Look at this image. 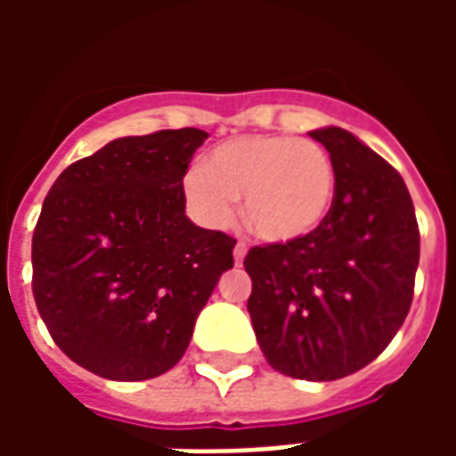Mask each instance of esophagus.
<instances>
[{
	"instance_id": "1",
	"label": "esophagus",
	"mask_w": 456,
	"mask_h": 456,
	"mask_svg": "<svg viewBox=\"0 0 456 456\" xmlns=\"http://www.w3.org/2000/svg\"><path fill=\"white\" fill-rule=\"evenodd\" d=\"M247 244H244V241H237V247H234V264H241V261H244V256H247Z\"/></svg>"
}]
</instances>
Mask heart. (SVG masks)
I'll list each match as a JSON object with an SVG mask.
<instances>
[{"label": "heart", "mask_w": 456, "mask_h": 456, "mask_svg": "<svg viewBox=\"0 0 456 456\" xmlns=\"http://www.w3.org/2000/svg\"><path fill=\"white\" fill-rule=\"evenodd\" d=\"M335 160L317 141L256 134L219 143L183 178L190 215L208 229L234 222V200L251 234L268 244H293L315 234L332 212Z\"/></svg>", "instance_id": "1"}]
</instances>
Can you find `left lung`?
Masks as SVG:
<instances>
[{
    "mask_svg": "<svg viewBox=\"0 0 456 456\" xmlns=\"http://www.w3.org/2000/svg\"><path fill=\"white\" fill-rule=\"evenodd\" d=\"M335 160L325 224L293 244L254 247L247 310L276 371L335 381L371 363L412 303L420 232L401 173L339 126L310 131Z\"/></svg>",
    "mask_w": 456,
    "mask_h": 456,
    "instance_id": "8db88e82",
    "label": "left lung"
}]
</instances>
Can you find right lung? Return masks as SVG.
Returning a JSON list of instances; mask_svg holds the SVG:
<instances>
[{
  "instance_id": "add662e5",
  "label": "right lung",
  "mask_w": 456,
  "mask_h": 456,
  "mask_svg": "<svg viewBox=\"0 0 456 456\" xmlns=\"http://www.w3.org/2000/svg\"><path fill=\"white\" fill-rule=\"evenodd\" d=\"M202 129L124 136L75 160L34 229L36 307L87 371L146 381L180 362L237 239L192 224L183 178Z\"/></svg>"
}]
</instances>
